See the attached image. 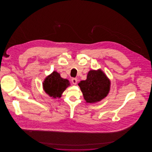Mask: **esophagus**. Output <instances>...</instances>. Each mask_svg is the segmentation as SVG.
<instances>
[{
	"label": "esophagus",
	"instance_id": "1",
	"mask_svg": "<svg viewBox=\"0 0 152 152\" xmlns=\"http://www.w3.org/2000/svg\"><path fill=\"white\" fill-rule=\"evenodd\" d=\"M77 79H76V78H73L72 79V82L73 84L75 85H76L77 84Z\"/></svg>",
	"mask_w": 152,
	"mask_h": 152
}]
</instances>
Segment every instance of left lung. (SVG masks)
I'll list each match as a JSON object with an SVG mask.
<instances>
[{
	"mask_svg": "<svg viewBox=\"0 0 152 152\" xmlns=\"http://www.w3.org/2000/svg\"><path fill=\"white\" fill-rule=\"evenodd\" d=\"M87 102L94 103L101 101L109 94L110 81L101 69L91 70L87 79L78 84Z\"/></svg>",
	"mask_w": 152,
	"mask_h": 152,
	"instance_id": "8db88e82",
	"label": "left lung"
}]
</instances>
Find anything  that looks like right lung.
<instances>
[{
  "label": "right lung",
  "instance_id": "1",
  "mask_svg": "<svg viewBox=\"0 0 152 152\" xmlns=\"http://www.w3.org/2000/svg\"><path fill=\"white\" fill-rule=\"evenodd\" d=\"M43 86L45 93L56 99L61 97V94L70 84L68 80L63 79L58 73L53 71L45 79Z\"/></svg>",
  "mask_w": 152,
  "mask_h": 152
}]
</instances>
